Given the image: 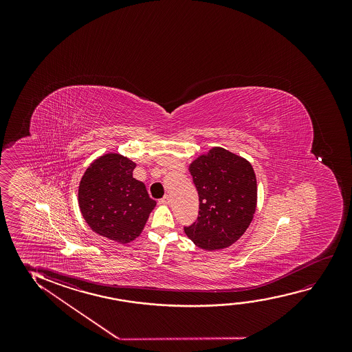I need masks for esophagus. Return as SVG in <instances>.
Instances as JSON below:
<instances>
[{"label":"esophagus","instance_id":"1","mask_svg":"<svg viewBox=\"0 0 352 352\" xmlns=\"http://www.w3.org/2000/svg\"><path fill=\"white\" fill-rule=\"evenodd\" d=\"M169 202H170L169 196H164V198H161L159 201L160 204H169Z\"/></svg>","mask_w":352,"mask_h":352}]
</instances>
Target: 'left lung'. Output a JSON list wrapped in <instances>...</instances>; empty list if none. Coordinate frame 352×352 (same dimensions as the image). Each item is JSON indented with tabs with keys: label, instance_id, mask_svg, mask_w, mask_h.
<instances>
[{
	"label": "left lung",
	"instance_id": "1",
	"mask_svg": "<svg viewBox=\"0 0 352 352\" xmlns=\"http://www.w3.org/2000/svg\"><path fill=\"white\" fill-rule=\"evenodd\" d=\"M199 198L198 220L184 227L195 245L208 251L234 244L255 215L257 180L248 160L212 146L188 164Z\"/></svg>",
	"mask_w": 352,
	"mask_h": 352
}]
</instances>
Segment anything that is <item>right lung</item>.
I'll list each match as a JSON object with an SVG mask.
<instances>
[{"label":"right lung","mask_w":352,"mask_h":352,"mask_svg":"<svg viewBox=\"0 0 352 352\" xmlns=\"http://www.w3.org/2000/svg\"><path fill=\"white\" fill-rule=\"evenodd\" d=\"M137 164L108 153L92 161L78 188L84 220L97 234L127 244L140 236L156 202L144 184L132 177Z\"/></svg>","instance_id":"right-lung-1"}]
</instances>
